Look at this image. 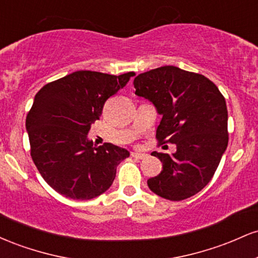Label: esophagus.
Listing matches in <instances>:
<instances>
[{"mask_svg": "<svg viewBox=\"0 0 258 258\" xmlns=\"http://www.w3.org/2000/svg\"><path fill=\"white\" fill-rule=\"evenodd\" d=\"M131 156L133 159H137V160H142V159L147 158L146 154H142V153H132Z\"/></svg>", "mask_w": 258, "mask_h": 258, "instance_id": "34e87169", "label": "esophagus"}]
</instances>
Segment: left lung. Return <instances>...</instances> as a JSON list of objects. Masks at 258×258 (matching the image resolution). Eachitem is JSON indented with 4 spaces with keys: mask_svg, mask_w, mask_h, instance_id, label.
Wrapping results in <instances>:
<instances>
[{
    "mask_svg": "<svg viewBox=\"0 0 258 258\" xmlns=\"http://www.w3.org/2000/svg\"><path fill=\"white\" fill-rule=\"evenodd\" d=\"M136 94L153 103L161 121L156 138L176 144L173 154L153 152L162 170L148 179L153 193L171 201L199 193L211 180L228 146L226 99L214 82L173 65L139 74Z\"/></svg>",
    "mask_w": 258,
    "mask_h": 258,
    "instance_id": "obj_1",
    "label": "left lung"
}]
</instances>
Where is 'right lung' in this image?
<instances>
[{
    "label": "right lung",
    "instance_id": "obj_1",
    "mask_svg": "<svg viewBox=\"0 0 258 258\" xmlns=\"http://www.w3.org/2000/svg\"><path fill=\"white\" fill-rule=\"evenodd\" d=\"M135 73L115 76L90 70L69 74L43 86L26 116L31 158L47 184L74 200H90L110 188L117 165L130 152L88 138L106 99Z\"/></svg>",
    "mask_w": 258,
    "mask_h": 258
}]
</instances>
